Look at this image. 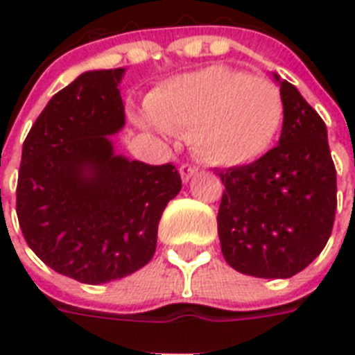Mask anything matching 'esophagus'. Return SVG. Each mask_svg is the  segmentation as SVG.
<instances>
[{
    "instance_id": "1",
    "label": "esophagus",
    "mask_w": 355,
    "mask_h": 355,
    "mask_svg": "<svg viewBox=\"0 0 355 355\" xmlns=\"http://www.w3.org/2000/svg\"><path fill=\"white\" fill-rule=\"evenodd\" d=\"M178 171H180V177H182L184 182H189V178L195 177V175L199 173V169L195 166H189V164H184V166H180Z\"/></svg>"
}]
</instances>
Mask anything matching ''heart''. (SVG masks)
<instances>
[{
	"label": "heart",
	"instance_id": "obj_1",
	"mask_svg": "<svg viewBox=\"0 0 355 355\" xmlns=\"http://www.w3.org/2000/svg\"><path fill=\"white\" fill-rule=\"evenodd\" d=\"M156 127L189 136L208 166H247L267 155L284 123L280 90L263 77L210 66L167 80L147 96Z\"/></svg>",
	"mask_w": 355,
	"mask_h": 355
}]
</instances>
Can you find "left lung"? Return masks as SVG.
<instances>
[{
    "instance_id": "obj_1",
    "label": "left lung",
    "mask_w": 355,
    "mask_h": 355,
    "mask_svg": "<svg viewBox=\"0 0 355 355\" xmlns=\"http://www.w3.org/2000/svg\"><path fill=\"white\" fill-rule=\"evenodd\" d=\"M280 141L259 160L219 173L217 232L232 269L256 278H291L330 239L337 173L326 125L300 92L280 79Z\"/></svg>"
}]
</instances>
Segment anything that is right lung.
Returning a JSON list of instances; mask_svg holds the SVG:
<instances>
[{"mask_svg":"<svg viewBox=\"0 0 355 355\" xmlns=\"http://www.w3.org/2000/svg\"><path fill=\"white\" fill-rule=\"evenodd\" d=\"M123 68L79 75L49 99L24 141L16 214L38 258L80 284L141 269L156 250L162 211L182 188L173 164L114 153L125 125Z\"/></svg>","mask_w":355,"mask_h":355,"instance_id":"add662e5","label":"right lung"}]
</instances>
